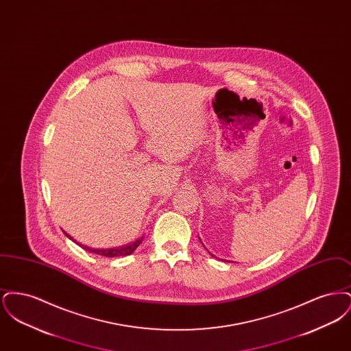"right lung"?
I'll return each mask as SVG.
<instances>
[{
    "mask_svg": "<svg viewBox=\"0 0 351 351\" xmlns=\"http://www.w3.org/2000/svg\"><path fill=\"white\" fill-rule=\"evenodd\" d=\"M66 235H68L66 233ZM69 237V235H68ZM71 238V237H69ZM72 239V238H71ZM73 241V239H72ZM142 241H143V237H141V238H138L135 242L133 243H129V245H126V246H122V247H117V249H106V250H102V249H90V247H86V246H82L80 243H77L79 246H82L83 249H85L86 251H89V252H93V254H99V255H102V256H108V258H112V256H125V255H130L132 252L135 251V249L142 243Z\"/></svg>",
    "mask_w": 351,
    "mask_h": 351,
    "instance_id": "right-lung-1",
    "label": "right lung"
}]
</instances>
